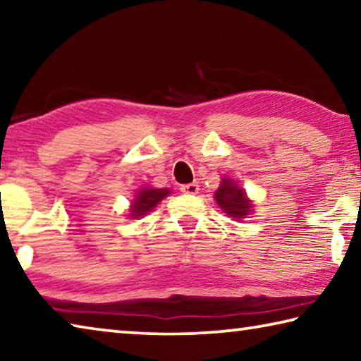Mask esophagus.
I'll list each match as a JSON object with an SVG mask.
<instances>
[{
	"mask_svg": "<svg viewBox=\"0 0 361 361\" xmlns=\"http://www.w3.org/2000/svg\"><path fill=\"white\" fill-rule=\"evenodd\" d=\"M180 191L183 194H197L199 192V185H197V183H189V185H181Z\"/></svg>",
	"mask_w": 361,
	"mask_h": 361,
	"instance_id": "esophagus-1",
	"label": "esophagus"
}]
</instances>
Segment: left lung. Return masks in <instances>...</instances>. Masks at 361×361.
Here are the masks:
<instances>
[{"mask_svg":"<svg viewBox=\"0 0 361 361\" xmlns=\"http://www.w3.org/2000/svg\"><path fill=\"white\" fill-rule=\"evenodd\" d=\"M215 200L226 215L235 219L245 218L253 210V204L247 197L245 189L228 176L221 180V185L215 191Z\"/></svg>","mask_w":361,"mask_h":361,"instance_id":"obj_1","label":"left lung"}]
</instances>
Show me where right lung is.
Returning <instances> with one entry per match:
<instances>
[{
  "label": "right lung",
  "instance_id": "1",
  "mask_svg": "<svg viewBox=\"0 0 361 361\" xmlns=\"http://www.w3.org/2000/svg\"><path fill=\"white\" fill-rule=\"evenodd\" d=\"M170 194V189H156V188H142L135 194V199L132 200V205L129 209L127 216L129 218H142L146 213L151 212L154 207L166 199Z\"/></svg>",
  "mask_w": 361,
  "mask_h": 361
}]
</instances>
